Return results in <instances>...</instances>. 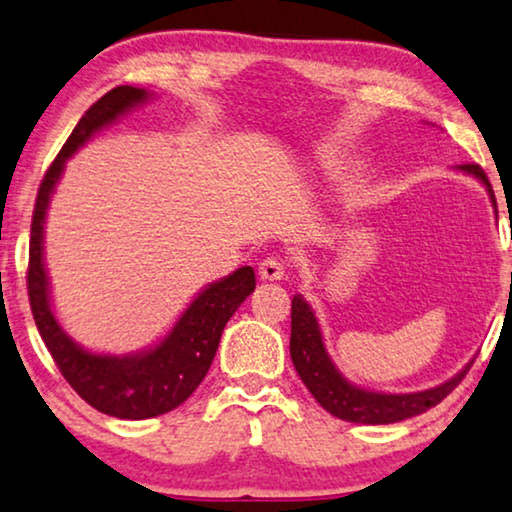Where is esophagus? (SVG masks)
Here are the masks:
<instances>
[{
  "mask_svg": "<svg viewBox=\"0 0 512 512\" xmlns=\"http://www.w3.org/2000/svg\"><path fill=\"white\" fill-rule=\"evenodd\" d=\"M285 264L276 257H266L259 262V278L262 280H282L285 278Z\"/></svg>",
  "mask_w": 512,
  "mask_h": 512,
  "instance_id": "obj_1",
  "label": "esophagus"
}]
</instances>
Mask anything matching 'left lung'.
Masks as SVG:
<instances>
[{
    "instance_id": "obj_1",
    "label": "left lung",
    "mask_w": 512,
    "mask_h": 512,
    "mask_svg": "<svg viewBox=\"0 0 512 512\" xmlns=\"http://www.w3.org/2000/svg\"><path fill=\"white\" fill-rule=\"evenodd\" d=\"M464 172L474 174L485 183L487 190L492 193V183L483 172V167L476 163H464ZM494 197V193H492ZM289 354H292V363L303 384L308 386L322 407L329 414L342 418L349 423H365V425H386L398 423L404 418H411L423 411L437 407V404L446 398L460 381L467 377L469 365L462 372H457L453 379L446 384L423 393H402V395H386V393H372L356 388L340 377L335 370L329 354H326L322 333H319V324L315 319V312L305 303L301 296L292 299V338H289Z\"/></svg>"
}]
</instances>
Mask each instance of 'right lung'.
Masks as SVG:
<instances>
[{"mask_svg": "<svg viewBox=\"0 0 512 512\" xmlns=\"http://www.w3.org/2000/svg\"><path fill=\"white\" fill-rule=\"evenodd\" d=\"M144 98H147L144 89L128 85L114 87L91 105L68 135L38 186L27 266V292L36 329L50 356L55 358L59 372L91 407L128 421L167 414L193 395L211 368L225 324L255 289L253 266H243L232 276L213 282L190 303L172 333L158 347L137 356L89 354L59 329L50 310L48 278L43 269V220L50 193L61 177L68 156H73V151L82 147L91 133L142 103Z\"/></svg>", "mask_w": 512, "mask_h": 512, "instance_id": "add662e5", "label": "right lung"}]
</instances>
